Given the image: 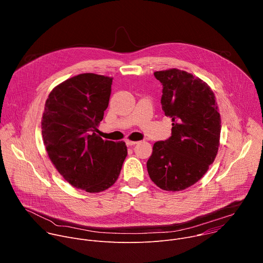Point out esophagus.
Here are the masks:
<instances>
[{
    "mask_svg": "<svg viewBox=\"0 0 263 263\" xmlns=\"http://www.w3.org/2000/svg\"><path fill=\"white\" fill-rule=\"evenodd\" d=\"M126 143H127V145H128V146H131V145H134V144H136V143H137V141H133V140L127 139V140H126Z\"/></svg>",
    "mask_w": 263,
    "mask_h": 263,
    "instance_id": "1",
    "label": "esophagus"
}]
</instances>
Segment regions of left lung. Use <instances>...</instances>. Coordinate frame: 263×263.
<instances>
[{"label": "left lung", "mask_w": 263, "mask_h": 263, "mask_svg": "<svg viewBox=\"0 0 263 263\" xmlns=\"http://www.w3.org/2000/svg\"><path fill=\"white\" fill-rule=\"evenodd\" d=\"M163 86L161 105L172 118V136L153 145L146 162L151 180L163 191L180 192L197 183L214 161L220 116L206 82L178 68L155 71Z\"/></svg>", "instance_id": "obj_1"}]
</instances>
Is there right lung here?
<instances>
[{"label": "right lung", "mask_w": 263, "mask_h": 263, "mask_svg": "<svg viewBox=\"0 0 263 263\" xmlns=\"http://www.w3.org/2000/svg\"><path fill=\"white\" fill-rule=\"evenodd\" d=\"M112 79L86 72L63 81L50 92L42 119L50 160L71 186L91 194L116 183L128 154L124 141L96 134L108 107Z\"/></svg>", "instance_id": "right-lung-1"}]
</instances>
